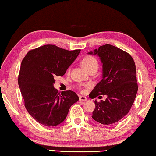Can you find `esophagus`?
Returning <instances> with one entry per match:
<instances>
[{
    "label": "esophagus",
    "mask_w": 156,
    "mask_h": 156,
    "mask_svg": "<svg viewBox=\"0 0 156 156\" xmlns=\"http://www.w3.org/2000/svg\"><path fill=\"white\" fill-rule=\"evenodd\" d=\"M79 100H80V101H87V98L84 97V96H80V97H79Z\"/></svg>",
    "instance_id": "esophagus-1"
}]
</instances>
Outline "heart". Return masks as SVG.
<instances>
[{"instance_id":"obj_1","label":"heart","mask_w":156,"mask_h":156,"mask_svg":"<svg viewBox=\"0 0 156 156\" xmlns=\"http://www.w3.org/2000/svg\"><path fill=\"white\" fill-rule=\"evenodd\" d=\"M81 64L86 70H88L89 69L93 67H97L98 62L97 59L92 55H87L82 59Z\"/></svg>"}]
</instances>
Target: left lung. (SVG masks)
I'll return each instance as SVG.
<instances>
[{
	"label": "left lung",
	"mask_w": 156,
	"mask_h": 156,
	"mask_svg": "<svg viewBox=\"0 0 156 156\" xmlns=\"http://www.w3.org/2000/svg\"><path fill=\"white\" fill-rule=\"evenodd\" d=\"M88 54L98 55L102 64V79L89 97L107 96L105 101H94L92 117L102 125L113 124L128 113L136 97L138 86L134 60L127 52L109 44Z\"/></svg>",
	"instance_id": "obj_1"
}]
</instances>
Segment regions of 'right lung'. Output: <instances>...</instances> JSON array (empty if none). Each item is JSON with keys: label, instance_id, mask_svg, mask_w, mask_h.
Returning a JSON list of instances; mask_svg holds the SVG:
<instances>
[{"label": "right lung", "instance_id": "1", "mask_svg": "<svg viewBox=\"0 0 156 156\" xmlns=\"http://www.w3.org/2000/svg\"><path fill=\"white\" fill-rule=\"evenodd\" d=\"M80 49L68 51L45 45L29 51L20 68L18 83L25 107L39 123L54 127L65 120L71 106L79 100L74 91L58 92L55 77L65 74Z\"/></svg>", "mask_w": 156, "mask_h": 156}]
</instances>
